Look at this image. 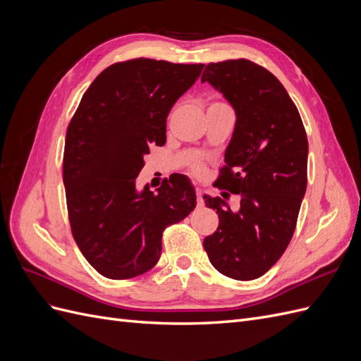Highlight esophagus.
<instances>
[{"label":"esophagus","instance_id":"esophagus-1","mask_svg":"<svg viewBox=\"0 0 361 361\" xmlns=\"http://www.w3.org/2000/svg\"><path fill=\"white\" fill-rule=\"evenodd\" d=\"M195 195H197V206H199V207L204 206V200H203V197H202V191H200L199 188L195 190Z\"/></svg>","mask_w":361,"mask_h":361}]
</instances>
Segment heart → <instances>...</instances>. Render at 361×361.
Returning <instances> with one entry per match:
<instances>
[{
	"instance_id": "1",
	"label": "heart",
	"mask_w": 361,
	"mask_h": 361,
	"mask_svg": "<svg viewBox=\"0 0 361 361\" xmlns=\"http://www.w3.org/2000/svg\"><path fill=\"white\" fill-rule=\"evenodd\" d=\"M214 105H224V104H214ZM191 170H192V173H195V174H202V173H203V167L200 166L199 162L192 164V166H191Z\"/></svg>"
}]
</instances>
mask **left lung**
I'll return each instance as SVG.
<instances>
[{"instance_id":"obj_1","label":"left lung","mask_w":361,"mask_h":361,"mask_svg":"<svg viewBox=\"0 0 361 361\" xmlns=\"http://www.w3.org/2000/svg\"><path fill=\"white\" fill-rule=\"evenodd\" d=\"M202 82L223 93L236 113L226 166L214 185L241 195L238 212L220 197L203 195L220 218L203 247L221 274L255 280L281 257L295 232L307 188V135L285 87L259 64L209 63Z\"/></svg>"}]
</instances>
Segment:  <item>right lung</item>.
Wrapping results in <instances>:
<instances>
[{"mask_svg": "<svg viewBox=\"0 0 361 361\" xmlns=\"http://www.w3.org/2000/svg\"><path fill=\"white\" fill-rule=\"evenodd\" d=\"M204 64L135 59L114 63L84 93L66 133L63 182L69 223L87 262L106 279L145 274L161 256L164 228L188 216L195 191L185 174L157 192L137 191L150 145H166L171 106Z\"/></svg>", "mask_w": 361, "mask_h": 361, "instance_id": "add662e5", "label": "right lung"}]
</instances>
